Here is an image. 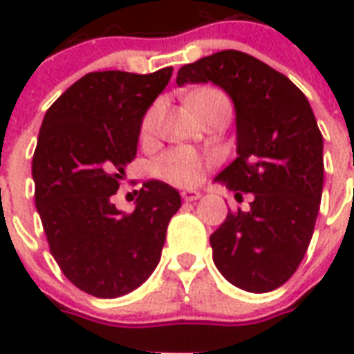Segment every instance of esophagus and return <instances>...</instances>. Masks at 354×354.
Returning a JSON list of instances; mask_svg holds the SVG:
<instances>
[{
	"label": "esophagus",
	"mask_w": 354,
	"mask_h": 354,
	"mask_svg": "<svg viewBox=\"0 0 354 354\" xmlns=\"http://www.w3.org/2000/svg\"><path fill=\"white\" fill-rule=\"evenodd\" d=\"M202 194H200V191H194V189H185V191H182V198L185 200V202H194V200H198Z\"/></svg>",
	"instance_id": "1"
}]
</instances>
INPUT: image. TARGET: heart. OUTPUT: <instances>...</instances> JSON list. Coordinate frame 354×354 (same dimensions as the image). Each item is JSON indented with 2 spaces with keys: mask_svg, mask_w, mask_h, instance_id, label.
<instances>
[{
  "mask_svg": "<svg viewBox=\"0 0 354 354\" xmlns=\"http://www.w3.org/2000/svg\"><path fill=\"white\" fill-rule=\"evenodd\" d=\"M213 99H224L227 101L226 95L215 88H202V90L194 91L193 95L189 97V104L193 108L200 106L202 102L213 101ZM158 113H160V104H152L147 110V113L141 119V127H139V136L141 139H149L154 133L156 121H158ZM205 158L198 154L196 150L189 149V147H178L163 156H160L154 163V172L161 180L178 185V187H193L196 183L202 182L205 171Z\"/></svg>",
  "mask_w": 354,
  "mask_h": 354,
  "instance_id": "1",
  "label": "heart"
}]
</instances>
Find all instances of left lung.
Here are the masks:
<instances>
[{"label": "left lung", "mask_w": 354, "mask_h": 354, "mask_svg": "<svg viewBox=\"0 0 354 354\" xmlns=\"http://www.w3.org/2000/svg\"><path fill=\"white\" fill-rule=\"evenodd\" d=\"M215 82L236 110V160L216 176L253 193L209 236L221 274L242 290L270 292L301 264L324 189V138L303 91L268 64L227 49L178 71L176 84Z\"/></svg>", "instance_id": "left-lung-1"}]
</instances>
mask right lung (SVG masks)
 Here are the masks:
<instances>
[{"label": "right lung", "instance_id": "1", "mask_svg": "<svg viewBox=\"0 0 354 354\" xmlns=\"http://www.w3.org/2000/svg\"><path fill=\"white\" fill-rule=\"evenodd\" d=\"M171 75L172 68L88 73L41 122L32 156L36 209L62 274L91 296L119 297L145 283L182 205L176 189L160 180L143 183L132 213L112 202L138 154L141 119Z\"/></svg>", "mask_w": 354, "mask_h": 354}]
</instances>
